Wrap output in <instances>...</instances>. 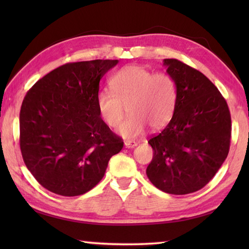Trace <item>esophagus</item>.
Masks as SVG:
<instances>
[{
  "label": "esophagus",
  "instance_id": "34e87169",
  "mask_svg": "<svg viewBox=\"0 0 249 249\" xmlns=\"http://www.w3.org/2000/svg\"><path fill=\"white\" fill-rule=\"evenodd\" d=\"M124 145H125V147H128V149H133V147L138 145V143H137V142H135V141H129L128 140V141H125Z\"/></svg>",
  "mask_w": 249,
  "mask_h": 249
}]
</instances>
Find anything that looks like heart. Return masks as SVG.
Segmentation results:
<instances>
[{
    "mask_svg": "<svg viewBox=\"0 0 249 249\" xmlns=\"http://www.w3.org/2000/svg\"><path fill=\"white\" fill-rule=\"evenodd\" d=\"M111 91H100L96 106L109 127H116L128 109L130 116L118 131L126 139L138 138L146 126L160 129L169 123L177 104V87L167 72H154L140 65L122 68L110 81Z\"/></svg>",
    "mask_w": 249,
    "mask_h": 249,
    "instance_id": "1",
    "label": "heart"
}]
</instances>
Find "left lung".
Segmentation results:
<instances>
[{"instance_id":"1","label":"left lung","mask_w":249,"mask_h":249,"mask_svg":"<svg viewBox=\"0 0 249 249\" xmlns=\"http://www.w3.org/2000/svg\"><path fill=\"white\" fill-rule=\"evenodd\" d=\"M163 66L176 82L177 104L166 128L149 140L154 155L146 176L162 192L186 195L204 187L228 156L231 116L202 72L176 59Z\"/></svg>"}]
</instances>
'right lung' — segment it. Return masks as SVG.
Listing matches in <instances>:
<instances>
[{"label":"right lung","mask_w":249,"mask_h":249,"mask_svg":"<svg viewBox=\"0 0 249 249\" xmlns=\"http://www.w3.org/2000/svg\"><path fill=\"white\" fill-rule=\"evenodd\" d=\"M118 60L68 63L39 79L20 110V149L29 171L56 195L86 194L124 142L100 118L99 81Z\"/></svg>","instance_id":"1"}]
</instances>
